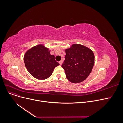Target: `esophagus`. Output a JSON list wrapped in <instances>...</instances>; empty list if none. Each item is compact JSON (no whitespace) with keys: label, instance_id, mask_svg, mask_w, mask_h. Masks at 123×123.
Listing matches in <instances>:
<instances>
[{"label":"esophagus","instance_id":"esophagus-1","mask_svg":"<svg viewBox=\"0 0 123 123\" xmlns=\"http://www.w3.org/2000/svg\"><path fill=\"white\" fill-rule=\"evenodd\" d=\"M62 62H63L62 61H61L60 62H59V64H60V65H62Z\"/></svg>","mask_w":123,"mask_h":123}]
</instances>
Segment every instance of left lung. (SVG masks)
<instances>
[{
	"mask_svg": "<svg viewBox=\"0 0 123 123\" xmlns=\"http://www.w3.org/2000/svg\"><path fill=\"white\" fill-rule=\"evenodd\" d=\"M66 55L62 67L70 82L79 83L90 74L94 64V55L89 48L80 44H73L65 50Z\"/></svg>",
	"mask_w": 123,
	"mask_h": 123,
	"instance_id": "left-lung-1",
	"label": "left lung"
}]
</instances>
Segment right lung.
<instances>
[{"instance_id": "1", "label": "right lung", "mask_w": 123, "mask_h": 123, "mask_svg": "<svg viewBox=\"0 0 123 123\" xmlns=\"http://www.w3.org/2000/svg\"><path fill=\"white\" fill-rule=\"evenodd\" d=\"M28 72L38 80H45L52 74L54 68L59 65L53 55L43 44H38L26 52L24 57Z\"/></svg>"}]
</instances>
